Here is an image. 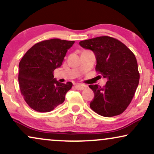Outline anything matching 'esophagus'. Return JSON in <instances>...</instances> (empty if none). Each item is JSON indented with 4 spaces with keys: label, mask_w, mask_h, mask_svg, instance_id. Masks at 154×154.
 <instances>
[{
    "label": "esophagus",
    "mask_w": 154,
    "mask_h": 154,
    "mask_svg": "<svg viewBox=\"0 0 154 154\" xmlns=\"http://www.w3.org/2000/svg\"><path fill=\"white\" fill-rule=\"evenodd\" d=\"M75 87L76 89H77V90H84V89L87 88L86 85H82V84H77Z\"/></svg>",
    "instance_id": "esophagus-1"
}]
</instances>
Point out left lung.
Segmentation results:
<instances>
[{
	"label": "left lung",
	"mask_w": 154,
	"mask_h": 154,
	"mask_svg": "<svg viewBox=\"0 0 154 154\" xmlns=\"http://www.w3.org/2000/svg\"><path fill=\"white\" fill-rule=\"evenodd\" d=\"M79 44L93 51L95 70L107 80L103 87L89 85L95 95L90 102L91 109L104 117L121 114L131 103L139 82L135 55L121 42L110 36L96 37Z\"/></svg>",
	"instance_id": "left-lung-1"
}]
</instances>
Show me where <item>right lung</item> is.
Instances as JSON below:
<instances>
[{
  "label": "right lung",
  "mask_w": 154,
  "mask_h": 154,
  "mask_svg": "<svg viewBox=\"0 0 154 154\" xmlns=\"http://www.w3.org/2000/svg\"><path fill=\"white\" fill-rule=\"evenodd\" d=\"M75 41L59 38L34 44L22 57L18 65L21 93L28 105L41 112H50L65 100L72 83H61L53 72L62 66L66 51Z\"/></svg>",
  "instance_id": "right-lung-1"
}]
</instances>
